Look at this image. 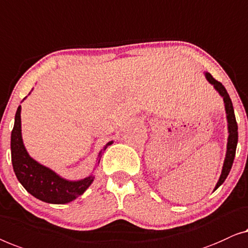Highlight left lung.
<instances>
[{"label":"left lung","mask_w":248,"mask_h":248,"mask_svg":"<svg viewBox=\"0 0 248 248\" xmlns=\"http://www.w3.org/2000/svg\"><path fill=\"white\" fill-rule=\"evenodd\" d=\"M204 76H205V78H207V81L210 83L211 85H214L216 91H217V92L222 96V99H224L226 117H227V123H228V134L229 135H228V139H227V152H226V157H225L224 166H222L220 177H219L218 182L215 186L214 191H216L219 186H221L222 183L225 182V180L227 179L230 170H232L233 158H235V154H236L237 141H238V125H237V123H236L235 112H233L232 100H230L229 94L227 93V91H226L225 86L222 85L220 82L216 81V79L211 76L210 73L205 72Z\"/></svg>","instance_id":"8db88e82"}]
</instances>
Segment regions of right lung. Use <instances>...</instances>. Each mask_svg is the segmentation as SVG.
Masks as SVG:
<instances>
[{"label":"right lung","mask_w":248,"mask_h":248,"mask_svg":"<svg viewBox=\"0 0 248 248\" xmlns=\"http://www.w3.org/2000/svg\"><path fill=\"white\" fill-rule=\"evenodd\" d=\"M112 142H108L102 151H106ZM102 151L99 153L97 163H100ZM11 158L13 170L22 186L34 198L47 203H68L84 193L94 181L93 174L78 181L62 179L49 167L41 165L28 154L21 134V106L16 110L11 134Z\"/></svg>","instance_id":"right-lung-1"}]
</instances>
